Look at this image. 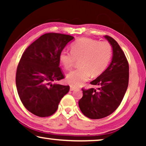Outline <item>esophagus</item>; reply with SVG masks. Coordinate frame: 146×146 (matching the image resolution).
Segmentation results:
<instances>
[{
  "instance_id": "1",
  "label": "esophagus",
  "mask_w": 146,
  "mask_h": 146,
  "mask_svg": "<svg viewBox=\"0 0 146 146\" xmlns=\"http://www.w3.org/2000/svg\"><path fill=\"white\" fill-rule=\"evenodd\" d=\"M76 89V88L70 86V91H74V90H75Z\"/></svg>"
}]
</instances>
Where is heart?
I'll return each mask as SVG.
<instances>
[{
	"mask_svg": "<svg viewBox=\"0 0 146 146\" xmlns=\"http://www.w3.org/2000/svg\"><path fill=\"white\" fill-rule=\"evenodd\" d=\"M112 56V47L106 41L82 38L71 45V51L63 50L60 54V61L67 70L80 60V68L70 72L66 80L71 86L77 87L87 81L92 74L97 76L106 68Z\"/></svg>",
	"mask_w": 146,
	"mask_h": 146,
	"instance_id": "heart-1",
	"label": "heart"
}]
</instances>
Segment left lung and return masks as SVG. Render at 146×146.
<instances>
[{
    "instance_id": "left-lung-1",
    "label": "left lung",
    "mask_w": 146,
    "mask_h": 146,
    "mask_svg": "<svg viewBox=\"0 0 146 146\" xmlns=\"http://www.w3.org/2000/svg\"><path fill=\"white\" fill-rule=\"evenodd\" d=\"M113 50L110 64L92 85L98 90L82 88L83 96L78 102L83 114L90 119H101L112 113L122 101L128 86L129 64L125 54L113 38L105 36Z\"/></svg>"
}]
</instances>
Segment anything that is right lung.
<instances>
[{
	"label": "right lung",
	"instance_id": "obj_1",
	"mask_svg": "<svg viewBox=\"0 0 146 146\" xmlns=\"http://www.w3.org/2000/svg\"><path fill=\"white\" fill-rule=\"evenodd\" d=\"M74 39L70 35L46 33L24 52L16 74V85L24 106L33 114L48 117L57 110L69 86L52 84L64 78L60 66V54Z\"/></svg>",
	"mask_w": 146,
	"mask_h": 146
}]
</instances>
